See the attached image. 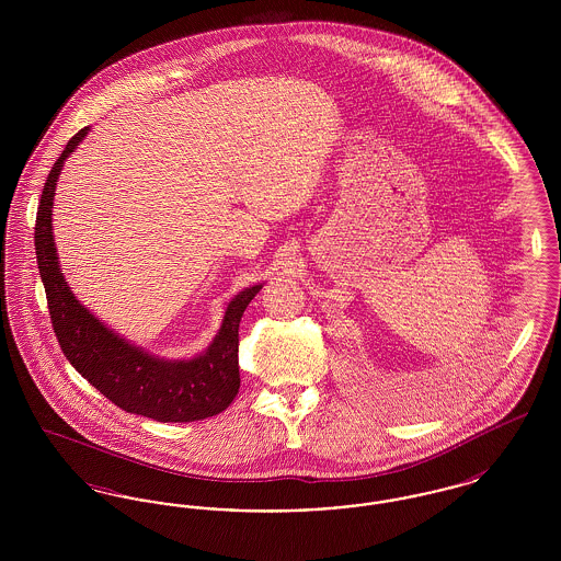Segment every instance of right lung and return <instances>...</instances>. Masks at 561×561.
I'll list each match as a JSON object with an SVG mask.
<instances>
[{"label": "right lung", "instance_id": "1", "mask_svg": "<svg viewBox=\"0 0 561 561\" xmlns=\"http://www.w3.org/2000/svg\"><path fill=\"white\" fill-rule=\"evenodd\" d=\"M90 126L76 134L48 174L35 220V254L46 288L56 339L71 366L107 400L130 414L158 423H193L216 416L240 391L238 343L240 321L250 300L261 293L254 284L236 294L213 343L193 357H160L130 343L96 318L69 288L54 243L53 208L65 161L80 147Z\"/></svg>", "mask_w": 561, "mask_h": 561}]
</instances>
